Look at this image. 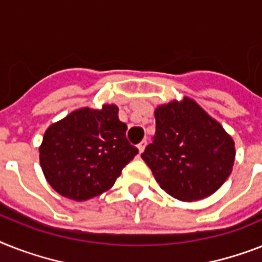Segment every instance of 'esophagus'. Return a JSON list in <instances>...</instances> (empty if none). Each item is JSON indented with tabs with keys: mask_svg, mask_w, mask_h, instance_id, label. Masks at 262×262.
Instances as JSON below:
<instances>
[{
	"mask_svg": "<svg viewBox=\"0 0 262 262\" xmlns=\"http://www.w3.org/2000/svg\"><path fill=\"white\" fill-rule=\"evenodd\" d=\"M145 146H146V141L145 140H142L140 144L137 145V149H138V153H142L144 152V149H145Z\"/></svg>",
	"mask_w": 262,
	"mask_h": 262,
	"instance_id": "1",
	"label": "esophagus"
}]
</instances>
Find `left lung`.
I'll use <instances>...</instances> for the list:
<instances>
[{"label":"left lung","mask_w":262,"mask_h":262,"mask_svg":"<svg viewBox=\"0 0 262 262\" xmlns=\"http://www.w3.org/2000/svg\"><path fill=\"white\" fill-rule=\"evenodd\" d=\"M156 133L141 155L160 187L183 202L215 192L233 171L234 141L203 107L188 97L159 105Z\"/></svg>","instance_id":"obj_1"}]
</instances>
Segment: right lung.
Returning <instances> with one entry per match:
<instances>
[{"label":"right lung","instance_id":"add662e5","mask_svg":"<svg viewBox=\"0 0 262 262\" xmlns=\"http://www.w3.org/2000/svg\"><path fill=\"white\" fill-rule=\"evenodd\" d=\"M126 130L114 103L80 107L50 125L39 146L47 182L61 196L76 202L112 188L138 153L127 142Z\"/></svg>","mask_w":262,"mask_h":262}]
</instances>
